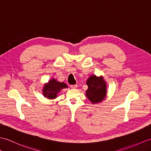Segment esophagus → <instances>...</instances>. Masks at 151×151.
<instances>
[{"label":"esophagus","instance_id":"1","mask_svg":"<svg viewBox=\"0 0 151 151\" xmlns=\"http://www.w3.org/2000/svg\"><path fill=\"white\" fill-rule=\"evenodd\" d=\"M72 88H73V89H76V88H78V85L77 84H74V85H71L70 86Z\"/></svg>","mask_w":151,"mask_h":151}]
</instances>
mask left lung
I'll return each mask as SVG.
<instances>
[{"label": "left lung", "instance_id": "obj_1", "mask_svg": "<svg viewBox=\"0 0 151 151\" xmlns=\"http://www.w3.org/2000/svg\"><path fill=\"white\" fill-rule=\"evenodd\" d=\"M86 84L88 88L86 91V95L93 104L99 103L104 100L107 93V86L103 77L91 76L88 79Z\"/></svg>", "mask_w": 151, "mask_h": 151}]
</instances>
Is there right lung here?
<instances>
[{"instance_id":"obj_1","label":"right lung","mask_w":151,"mask_h":151,"mask_svg":"<svg viewBox=\"0 0 151 151\" xmlns=\"http://www.w3.org/2000/svg\"><path fill=\"white\" fill-rule=\"evenodd\" d=\"M66 88H68V86L65 83L58 82L56 79H52L44 85L42 93L45 97L54 99L58 97V93L62 89Z\"/></svg>"}]
</instances>
